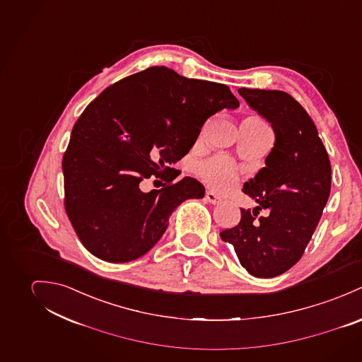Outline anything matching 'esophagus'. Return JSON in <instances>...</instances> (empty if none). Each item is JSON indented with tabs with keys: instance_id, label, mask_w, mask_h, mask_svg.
I'll return each instance as SVG.
<instances>
[{
	"instance_id": "esophagus-1",
	"label": "esophagus",
	"mask_w": 362,
	"mask_h": 362,
	"mask_svg": "<svg viewBox=\"0 0 362 362\" xmlns=\"http://www.w3.org/2000/svg\"><path fill=\"white\" fill-rule=\"evenodd\" d=\"M205 199H206V201L208 202H211V204H219L221 201H222V199L221 197H218L216 194H214L212 192H206V194H205Z\"/></svg>"
}]
</instances>
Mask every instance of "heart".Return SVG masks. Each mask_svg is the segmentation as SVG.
Masks as SVG:
<instances>
[{
	"instance_id": "heart-1",
	"label": "heart",
	"mask_w": 362,
	"mask_h": 362,
	"mask_svg": "<svg viewBox=\"0 0 362 362\" xmlns=\"http://www.w3.org/2000/svg\"><path fill=\"white\" fill-rule=\"evenodd\" d=\"M254 121L262 122L259 118L251 117ZM202 179L215 190H228L236 182V170L232 162L223 157H216L211 161L204 162L200 168Z\"/></svg>"
}]
</instances>
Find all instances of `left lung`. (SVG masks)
<instances>
[{"mask_svg": "<svg viewBox=\"0 0 362 362\" xmlns=\"http://www.w3.org/2000/svg\"><path fill=\"white\" fill-rule=\"evenodd\" d=\"M247 104L271 123L275 144L265 166L244 183L257 201L241 208L240 222L221 232L233 244L241 267L257 278H275L304 254L330 194L332 168L315 123L290 94L279 90L239 88ZM262 209L267 217H258Z\"/></svg>", "mask_w": 362, "mask_h": 362, "instance_id": "left-lung-1", "label": "left lung"}]
</instances>
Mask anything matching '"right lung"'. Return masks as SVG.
Instances as JSON below:
<instances>
[{"instance_id": "obj_1", "label": "right lung", "mask_w": 362, "mask_h": 362, "mask_svg": "<svg viewBox=\"0 0 362 362\" xmlns=\"http://www.w3.org/2000/svg\"><path fill=\"white\" fill-rule=\"evenodd\" d=\"M239 105L226 84L165 66L105 88L75 123L62 160L65 209L83 245L108 262L150 251L175 208L205 194L193 177L172 183L169 166L190 151L209 117ZM151 175L167 183L143 194L139 182Z\"/></svg>"}]
</instances>
